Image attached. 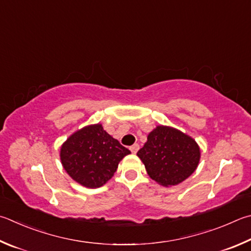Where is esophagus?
I'll return each mask as SVG.
<instances>
[{
  "label": "esophagus",
  "instance_id": "esophagus-1",
  "mask_svg": "<svg viewBox=\"0 0 251 251\" xmlns=\"http://www.w3.org/2000/svg\"><path fill=\"white\" fill-rule=\"evenodd\" d=\"M129 149H130V151H131V152H133V153H136V152L138 151V149H139V145H138V144H134L133 146H130Z\"/></svg>",
  "mask_w": 251,
  "mask_h": 251
}]
</instances>
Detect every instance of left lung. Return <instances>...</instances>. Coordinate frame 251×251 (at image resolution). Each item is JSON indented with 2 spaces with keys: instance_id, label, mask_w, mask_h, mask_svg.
Listing matches in <instances>:
<instances>
[{
  "instance_id": "left-lung-1",
  "label": "left lung",
  "mask_w": 251,
  "mask_h": 251,
  "mask_svg": "<svg viewBox=\"0 0 251 251\" xmlns=\"http://www.w3.org/2000/svg\"><path fill=\"white\" fill-rule=\"evenodd\" d=\"M137 156L152 180L163 186H172L183 182L195 171L201 150L189 135L160 125L150 131Z\"/></svg>"
}]
</instances>
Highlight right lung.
<instances>
[{
  "instance_id": "1",
  "label": "right lung",
  "mask_w": 251,
  "mask_h": 251,
  "mask_svg": "<svg viewBox=\"0 0 251 251\" xmlns=\"http://www.w3.org/2000/svg\"><path fill=\"white\" fill-rule=\"evenodd\" d=\"M129 153L101 124H94L76 130L62 144L60 160L75 182L95 189L111 179L118 163Z\"/></svg>"
}]
</instances>
